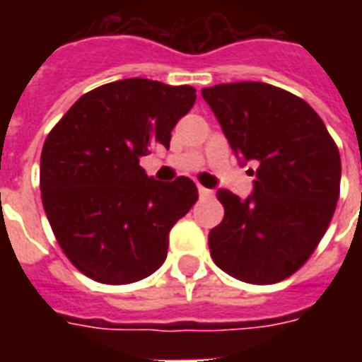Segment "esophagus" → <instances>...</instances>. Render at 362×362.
<instances>
[{"mask_svg": "<svg viewBox=\"0 0 362 362\" xmlns=\"http://www.w3.org/2000/svg\"><path fill=\"white\" fill-rule=\"evenodd\" d=\"M199 197H202V199H209V197H213V189H207V188H204V186H199Z\"/></svg>", "mask_w": 362, "mask_h": 362, "instance_id": "obj_1", "label": "esophagus"}]
</instances>
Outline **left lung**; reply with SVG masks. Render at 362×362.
<instances>
[{
  "mask_svg": "<svg viewBox=\"0 0 362 362\" xmlns=\"http://www.w3.org/2000/svg\"><path fill=\"white\" fill-rule=\"evenodd\" d=\"M236 155L258 160L254 194L219 189L225 207L209 250L230 277L272 285L306 264L339 199L341 158L324 122L300 96L243 81L202 90Z\"/></svg>",
  "mask_w": 362,
  "mask_h": 362,
  "instance_id": "obj_1",
  "label": "left lung"
}]
</instances>
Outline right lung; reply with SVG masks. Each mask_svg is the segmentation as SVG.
Returning a JSON list of instances; mask_svg holds the SVG:
<instances>
[{"mask_svg": "<svg viewBox=\"0 0 362 362\" xmlns=\"http://www.w3.org/2000/svg\"><path fill=\"white\" fill-rule=\"evenodd\" d=\"M196 103L189 85L122 79L85 93L46 137L40 192L67 259L106 285L135 283L163 266L168 233L197 202L186 176L157 182L139 158L170 145Z\"/></svg>", "mask_w": 362, "mask_h": 362, "instance_id": "obj_1", "label": "right lung"}]
</instances>
